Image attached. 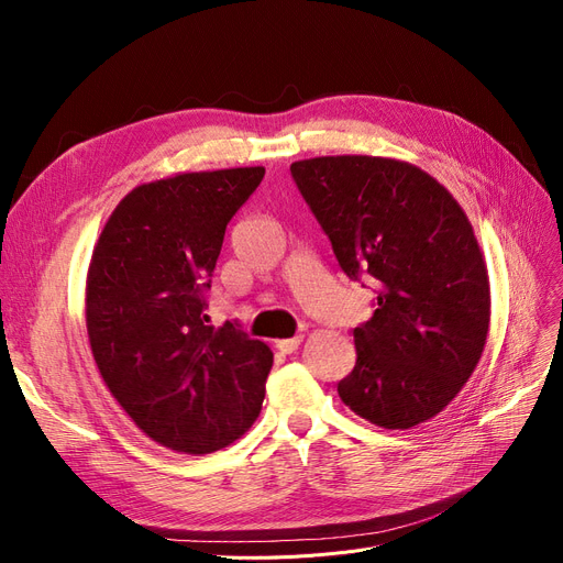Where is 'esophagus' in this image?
Returning a JSON list of instances; mask_svg holds the SVG:
<instances>
[{
  "mask_svg": "<svg viewBox=\"0 0 563 563\" xmlns=\"http://www.w3.org/2000/svg\"><path fill=\"white\" fill-rule=\"evenodd\" d=\"M302 343V335H294V338H284V340H277V350L284 352V354H291L300 347Z\"/></svg>",
  "mask_w": 563,
  "mask_h": 563,
  "instance_id": "1",
  "label": "esophagus"
}]
</instances>
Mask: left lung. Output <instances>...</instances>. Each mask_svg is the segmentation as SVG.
Here are the masks:
<instances>
[{"instance_id": "obj_1", "label": "left lung", "mask_w": 563, "mask_h": 563, "mask_svg": "<svg viewBox=\"0 0 563 563\" xmlns=\"http://www.w3.org/2000/svg\"><path fill=\"white\" fill-rule=\"evenodd\" d=\"M291 176L338 265L376 286L340 399L385 430L434 418L479 364L490 319L488 272L465 211L399 159L314 157L294 162Z\"/></svg>"}]
</instances>
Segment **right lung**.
Returning a JSON list of instances; mask_svg holds the SVG:
<instances>
[{
  "instance_id": "obj_1",
  "label": "right lung",
  "mask_w": 563,
  "mask_h": 563,
  "mask_svg": "<svg viewBox=\"0 0 563 563\" xmlns=\"http://www.w3.org/2000/svg\"><path fill=\"white\" fill-rule=\"evenodd\" d=\"M263 166L178 174L131 190L98 236L87 331L112 397L157 444L213 453L261 413L272 352L236 323L213 329L207 291L225 228Z\"/></svg>"
}]
</instances>
